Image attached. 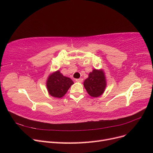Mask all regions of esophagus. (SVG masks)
Wrapping results in <instances>:
<instances>
[{
	"mask_svg": "<svg viewBox=\"0 0 153 153\" xmlns=\"http://www.w3.org/2000/svg\"><path fill=\"white\" fill-rule=\"evenodd\" d=\"M76 81L78 82H82L83 79L82 78H78V79H76Z\"/></svg>",
	"mask_w": 153,
	"mask_h": 153,
	"instance_id": "34e87169",
	"label": "esophagus"
}]
</instances>
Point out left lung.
I'll return each mask as SVG.
<instances>
[{
	"label": "left lung",
	"mask_w": 153,
	"mask_h": 153,
	"mask_svg": "<svg viewBox=\"0 0 153 153\" xmlns=\"http://www.w3.org/2000/svg\"><path fill=\"white\" fill-rule=\"evenodd\" d=\"M106 85L105 75L102 69L98 70L94 69L84 82L87 93L94 98L98 97L103 93Z\"/></svg>",
	"instance_id": "8db88e82"
}]
</instances>
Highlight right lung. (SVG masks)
<instances>
[{"label": "right lung", "instance_id": "1", "mask_svg": "<svg viewBox=\"0 0 153 153\" xmlns=\"http://www.w3.org/2000/svg\"><path fill=\"white\" fill-rule=\"evenodd\" d=\"M74 84L71 78L64 76L59 71L50 74L47 81L48 93L55 98H61Z\"/></svg>", "mask_w": 153, "mask_h": 153}]
</instances>
